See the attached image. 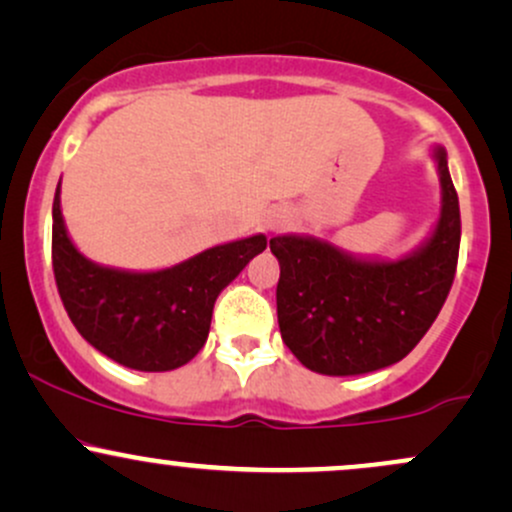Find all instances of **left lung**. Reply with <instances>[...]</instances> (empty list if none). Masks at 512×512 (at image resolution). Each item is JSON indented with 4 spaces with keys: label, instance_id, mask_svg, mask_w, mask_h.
Masks as SVG:
<instances>
[{
    "label": "left lung",
    "instance_id": "1",
    "mask_svg": "<svg viewBox=\"0 0 512 512\" xmlns=\"http://www.w3.org/2000/svg\"><path fill=\"white\" fill-rule=\"evenodd\" d=\"M443 209L433 236L399 262H363L330 243L279 236L276 315L284 344L322 375L370 373L421 342L452 289L460 255V202L445 151H436Z\"/></svg>",
    "mask_w": 512,
    "mask_h": 512
}]
</instances>
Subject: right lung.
<instances>
[{
    "label": "right lung",
    "mask_w": 512,
    "mask_h": 512,
    "mask_svg": "<svg viewBox=\"0 0 512 512\" xmlns=\"http://www.w3.org/2000/svg\"><path fill=\"white\" fill-rule=\"evenodd\" d=\"M267 248L252 236L204 250L163 269L132 274L98 267L79 255L52 202V272L69 320L88 344L134 370H173L192 361L207 342L216 296Z\"/></svg>",
    "instance_id": "1"
}]
</instances>
